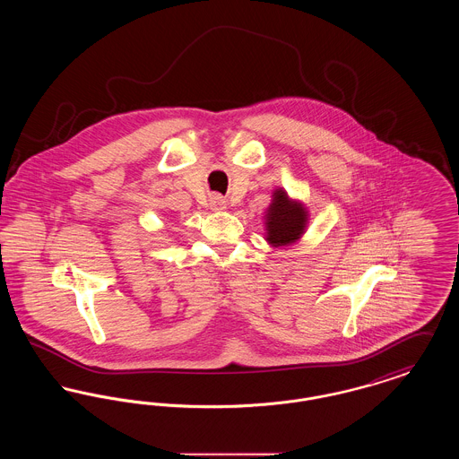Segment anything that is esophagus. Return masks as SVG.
Returning <instances> with one entry per match:
<instances>
[{
    "label": "esophagus",
    "instance_id": "1",
    "mask_svg": "<svg viewBox=\"0 0 459 459\" xmlns=\"http://www.w3.org/2000/svg\"><path fill=\"white\" fill-rule=\"evenodd\" d=\"M212 206H213V210H223L225 208V201L219 196L212 197Z\"/></svg>",
    "mask_w": 459,
    "mask_h": 459
}]
</instances>
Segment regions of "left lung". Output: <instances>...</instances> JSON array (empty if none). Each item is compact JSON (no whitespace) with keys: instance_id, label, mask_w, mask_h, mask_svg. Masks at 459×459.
I'll use <instances>...</instances> for the list:
<instances>
[{"instance_id":"1","label":"left lung","mask_w":459,"mask_h":459,"mask_svg":"<svg viewBox=\"0 0 459 459\" xmlns=\"http://www.w3.org/2000/svg\"><path fill=\"white\" fill-rule=\"evenodd\" d=\"M306 213L298 203H290L284 191H277L266 215V230L272 244L284 246L301 238L305 230Z\"/></svg>"}]
</instances>
